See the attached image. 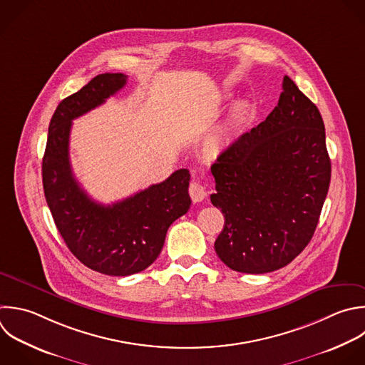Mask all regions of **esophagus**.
<instances>
[{
    "mask_svg": "<svg viewBox=\"0 0 365 365\" xmlns=\"http://www.w3.org/2000/svg\"><path fill=\"white\" fill-rule=\"evenodd\" d=\"M188 192H190V197L194 202H200L207 197V191L204 190V187L198 181H191L190 182Z\"/></svg>",
    "mask_w": 365,
    "mask_h": 365,
    "instance_id": "1",
    "label": "esophagus"
}]
</instances>
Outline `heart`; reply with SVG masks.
<instances>
[{
  "instance_id": "obj_1",
  "label": "heart",
  "mask_w": 365,
  "mask_h": 365,
  "mask_svg": "<svg viewBox=\"0 0 365 365\" xmlns=\"http://www.w3.org/2000/svg\"><path fill=\"white\" fill-rule=\"evenodd\" d=\"M244 117H245V110H244L242 107H240V108L235 111V115H234V121H235L237 124H240V123H242Z\"/></svg>"
}]
</instances>
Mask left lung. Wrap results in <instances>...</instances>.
Wrapping results in <instances>:
<instances>
[{"label":"left lung","mask_w":365,"mask_h":365,"mask_svg":"<svg viewBox=\"0 0 365 365\" xmlns=\"http://www.w3.org/2000/svg\"><path fill=\"white\" fill-rule=\"evenodd\" d=\"M211 202L225 217L215 252L234 271L289 264L311 241L328 192L331 161L315 104L285 76L278 106L211 165Z\"/></svg>","instance_id":"obj_1"}]
</instances>
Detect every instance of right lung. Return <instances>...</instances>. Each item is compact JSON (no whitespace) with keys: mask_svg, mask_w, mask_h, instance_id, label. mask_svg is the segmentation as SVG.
Returning a JSON list of instances; mask_svg holds the SVG:
<instances>
[{"mask_svg":"<svg viewBox=\"0 0 365 365\" xmlns=\"http://www.w3.org/2000/svg\"><path fill=\"white\" fill-rule=\"evenodd\" d=\"M125 84L127 76L106 73L64 98L51 118L43 158L46 200L67 247L86 267L114 277L150 267L170 225L191 205L185 168L111 205L96 202L76 180L70 163L73 120L104 104Z\"/></svg>","mask_w":365,"mask_h":365,"instance_id":"1","label":"right lung"}]
</instances>
